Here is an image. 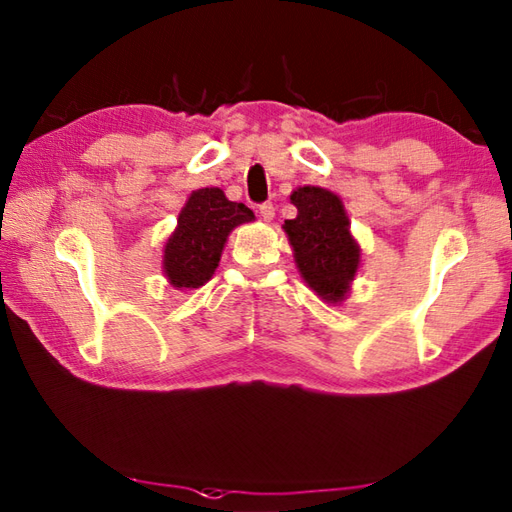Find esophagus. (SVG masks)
I'll use <instances>...</instances> for the list:
<instances>
[{
  "instance_id": "34e87169",
  "label": "esophagus",
  "mask_w": 512,
  "mask_h": 512,
  "mask_svg": "<svg viewBox=\"0 0 512 512\" xmlns=\"http://www.w3.org/2000/svg\"><path fill=\"white\" fill-rule=\"evenodd\" d=\"M259 215H262L266 222L273 220V217H275V204H273V202H264V204H259Z\"/></svg>"
}]
</instances>
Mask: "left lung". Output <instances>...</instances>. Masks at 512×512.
Here are the masks:
<instances>
[{"instance_id":"8db88e82","label":"left lung","mask_w":512,"mask_h":512,"mask_svg":"<svg viewBox=\"0 0 512 512\" xmlns=\"http://www.w3.org/2000/svg\"><path fill=\"white\" fill-rule=\"evenodd\" d=\"M290 200L299 213L295 220H286L284 228L301 277L321 299L343 301L361 253L350 235L341 200L319 187H301Z\"/></svg>"}]
</instances>
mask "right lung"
I'll return each instance as SVG.
<instances>
[{"label": "right lung", "instance_id": "add662e5", "mask_svg": "<svg viewBox=\"0 0 512 512\" xmlns=\"http://www.w3.org/2000/svg\"><path fill=\"white\" fill-rule=\"evenodd\" d=\"M255 220L242 202H231L222 189H198L180 211L176 233L165 246V275L173 288H200L220 264L228 233Z\"/></svg>", "mask_w": 512, "mask_h": 512}]
</instances>
